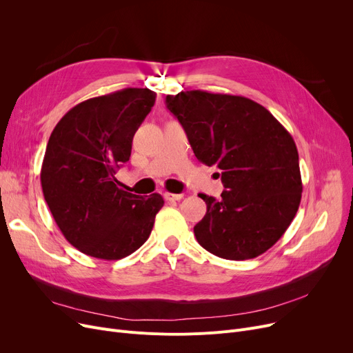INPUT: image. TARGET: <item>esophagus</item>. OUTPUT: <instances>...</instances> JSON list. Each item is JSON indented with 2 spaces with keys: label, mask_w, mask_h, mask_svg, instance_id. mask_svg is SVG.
<instances>
[{
  "label": "esophagus",
  "mask_w": 353,
  "mask_h": 353,
  "mask_svg": "<svg viewBox=\"0 0 353 353\" xmlns=\"http://www.w3.org/2000/svg\"><path fill=\"white\" fill-rule=\"evenodd\" d=\"M164 199L169 201H179L183 199V194H176V193H164Z\"/></svg>",
  "instance_id": "34e87169"
}]
</instances>
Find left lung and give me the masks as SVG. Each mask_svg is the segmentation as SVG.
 <instances>
[{"label":"left lung","instance_id":"8db88e82","mask_svg":"<svg viewBox=\"0 0 353 353\" xmlns=\"http://www.w3.org/2000/svg\"><path fill=\"white\" fill-rule=\"evenodd\" d=\"M199 161L221 170V199L201 194L208 212L194 236L208 252L246 261L279 240L299 209V154L288 130L256 101L201 90L167 96Z\"/></svg>","mask_w":353,"mask_h":353}]
</instances>
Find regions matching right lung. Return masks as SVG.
<instances>
[{"instance_id":"add662e5","label":"right lung","mask_w":353,"mask_h":353,"mask_svg":"<svg viewBox=\"0 0 353 353\" xmlns=\"http://www.w3.org/2000/svg\"><path fill=\"white\" fill-rule=\"evenodd\" d=\"M154 101L152 90L123 88L74 105L52 130L41 167L44 199L64 237L84 254L117 261L152 233L163 197L119 189L114 174Z\"/></svg>"}]
</instances>
